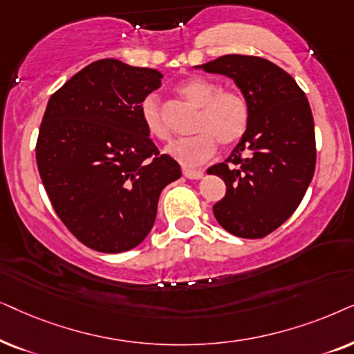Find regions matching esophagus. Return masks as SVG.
I'll return each instance as SVG.
<instances>
[{
  "instance_id": "1",
  "label": "esophagus",
  "mask_w": 354,
  "mask_h": 354,
  "mask_svg": "<svg viewBox=\"0 0 354 354\" xmlns=\"http://www.w3.org/2000/svg\"><path fill=\"white\" fill-rule=\"evenodd\" d=\"M183 174H185L187 180H201V178L204 176V171H201V169H187V168H185V169H183Z\"/></svg>"
}]
</instances>
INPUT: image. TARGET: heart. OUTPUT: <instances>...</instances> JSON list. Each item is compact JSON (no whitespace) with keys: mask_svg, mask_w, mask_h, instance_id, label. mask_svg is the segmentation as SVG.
<instances>
[{"mask_svg":"<svg viewBox=\"0 0 354 354\" xmlns=\"http://www.w3.org/2000/svg\"><path fill=\"white\" fill-rule=\"evenodd\" d=\"M186 100L201 108L192 138L178 139L167 147L169 157L183 167H201L216 152V140L221 145H233L243 139L249 128L251 106L241 92L223 91L218 82L207 77H189L176 87ZM140 120L152 138L167 140L168 126L162 116L157 95L150 93L140 102Z\"/></svg>","mask_w":354,"mask_h":354,"instance_id":"b5f03b06","label":"heart"}]
</instances>
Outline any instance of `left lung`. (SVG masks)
Masks as SVG:
<instances>
[{
	"label": "left lung",
	"mask_w": 354,
	"mask_h": 354,
	"mask_svg": "<svg viewBox=\"0 0 354 354\" xmlns=\"http://www.w3.org/2000/svg\"><path fill=\"white\" fill-rule=\"evenodd\" d=\"M194 68L233 79L251 106L249 128L232 155L207 169L226 185L215 218L234 236H267L293 215L314 176V120L306 93L259 56L225 55Z\"/></svg>",
	"instance_id": "obj_1"
}]
</instances>
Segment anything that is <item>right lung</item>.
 Listing matches in <instances>:
<instances>
[{
	"label": "right lung",
	"mask_w": 354,
	"mask_h": 354,
	"mask_svg": "<svg viewBox=\"0 0 354 354\" xmlns=\"http://www.w3.org/2000/svg\"><path fill=\"white\" fill-rule=\"evenodd\" d=\"M162 77L157 69L98 59L46 105L35 147L41 183L61 221L93 251L139 246L155 223L160 192L181 178L139 113Z\"/></svg>",
	"instance_id": "obj_1"
}]
</instances>
